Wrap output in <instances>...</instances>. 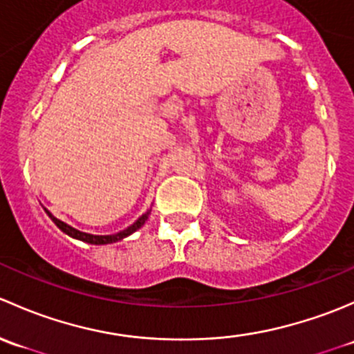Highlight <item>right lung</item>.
Listing matches in <instances>:
<instances>
[{
    "label": "right lung",
    "mask_w": 354,
    "mask_h": 354,
    "mask_svg": "<svg viewBox=\"0 0 354 354\" xmlns=\"http://www.w3.org/2000/svg\"><path fill=\"white\" fill-rule=\"evenodd\" d=\"M44 211H46V213L49 214V218H50V220H53L54 223H56V227L59 228L61 232H64V233H66V235L73 236V239H76V240H82V242H86V243H93V245H105V243H114V242H119V240L126 239V236H129L131 233H134V232H136V230H140V228L143 227V225H145V221L148 220V216H150V213H151V209H148L147 213H145V214H141V216L138 218V220L134 221V223L131 225V227H127L126 230H122V232H118V233H114V235H92V233H85V232H80V230H76V228L69 227L68 223H64V221L57 220V218L54 216L53 213H49V211H47L46 207H44Z\"/></svg>",
    "instance_id": "add662e5"
}]
</instances>
